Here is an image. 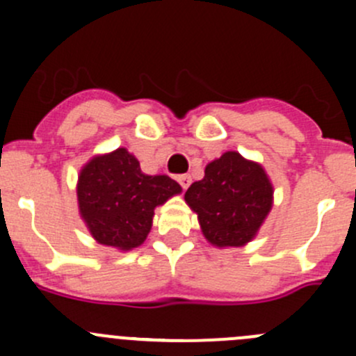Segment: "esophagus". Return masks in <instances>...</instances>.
<instances>
[{
	"label": "esophagus",
	"mask_w": 356,
	"mask_h": 356,
	"mask_svg": "<svg viewBox=\"0 0 356 356\" xmlns=\"http://www.w3.org/2000/svg\"><path fill=\"white\" fill-rule=\"evenodd\" d=\"M177 182L182 186V189H188L189 184H191V177H189V175H186V174L184 175H179Z\"/></svg>",
	"instance_id": "1"
}]
</instances>
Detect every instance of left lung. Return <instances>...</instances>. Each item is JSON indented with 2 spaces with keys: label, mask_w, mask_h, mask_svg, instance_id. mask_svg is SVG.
Masks as SVG:
<instances>
[{
  "label": "left lung",
  "mask_w": 356,
  "mask_h": 356,
  "mask_svg": "<svg viewBox=\"0 0 356 356\" xmlns=\"http://www.w3.org/2000/svg\"><path fill=\"white\" fill-rule=\"evenodd\" d=\"M201 232L217 248L245 246L257 236L274 201V188L257 161L225 152L204 168L184 195Z\"/></svg>",
  "instance_id": "obj_1"
}]
</instances>
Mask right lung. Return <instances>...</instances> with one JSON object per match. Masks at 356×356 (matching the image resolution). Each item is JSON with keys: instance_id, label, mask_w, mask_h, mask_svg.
Instances as JSON below:
<instances>
[{"instance_id": "1", "label": "right lung", "mask_w": 356, "mask_h": 356, "mask_svg": "<svg viewBox=\"0 0 356 356\" xmlns=\"http://www.w3.org/2000/svg\"><path fill=\"white\" fill-rule=\"evenodd\" d=\"M182 191L168 175H146L125 148L95 156L82 167L77 201L92 238L129 251L145 243L155 208Z\"/></svg>"}]
</instances>
